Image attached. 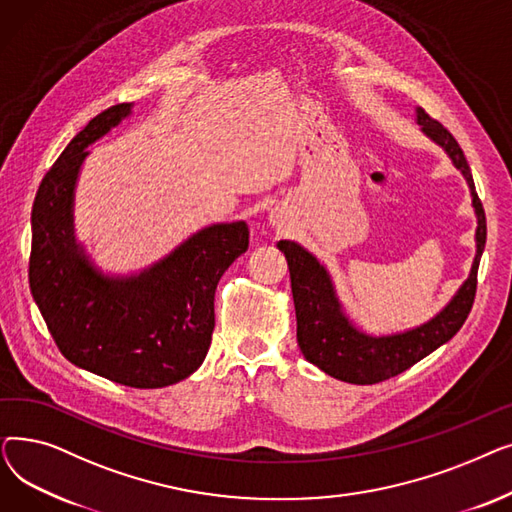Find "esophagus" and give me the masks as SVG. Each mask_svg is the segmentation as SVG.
Returning a JSON list of instances; mask_svg holds the SVG:
<instances>
[{"mask_svg": "<svg viewBox=\"0 0 512 512\" xmlns=\"http://www.w3.org/2000/svg\"><path fill=\"white\" fill-rule=\"evenodd\" d=\"M270 222H272V224H276V222H278V218H276V215H274V213L270 215Z\"/></svg>", "mask_w": 512, "mask_h": 512, "instance_id": "esophagus-1", "label": "esophagus"}]
</instances>
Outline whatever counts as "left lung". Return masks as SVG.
Listing matches in <instances>:
<instances>
[{"instance_id": "1", "label": "left lung", "mask_w": 512, "mask_h": 512, "mask_svg": "<svg viewBox=\"0 0 512 512\" xmlns=\"http://www.w3.org/2000/svg\"><path fill=\"white\" fill-rule=\"evenodd\" d=\"M415 122L429 141L442 147L452 166L463 174L477 220L475 257L469 276L434 317L400 332L369 334L342 305L328 267L299 242H278V249L284 253L290 270L301 353L321 371L348 384H378L407 371L459 332L473 307L477 267L486 247V213L477 199L465 153L452 134L440 122L429 118L421 107H415Z\"/></svg>"}]
</instances>
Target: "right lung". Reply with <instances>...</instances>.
Wrapping results in <instances>:
<instances>
[{
    "mask_svg": "<svg viewBox=\"0 0 512 512\" xmlns=\"http://www.w3.org/2000/svg\"><path fill=\"white\" fill-rule=\"evenodd\" d=\"M120 103L95 116L45 174L33 203L29 282L62 355L130 388H164L195 373L211 344L222 274L249 249L247 222L209 224L139 272H103L74 228L87 149L132 116Z\"/></svg>",
    "mask_w": 512,
    "mask_h": 512,
    "instance_id": "1",
    "label": "right lung"
}]
</instances>
